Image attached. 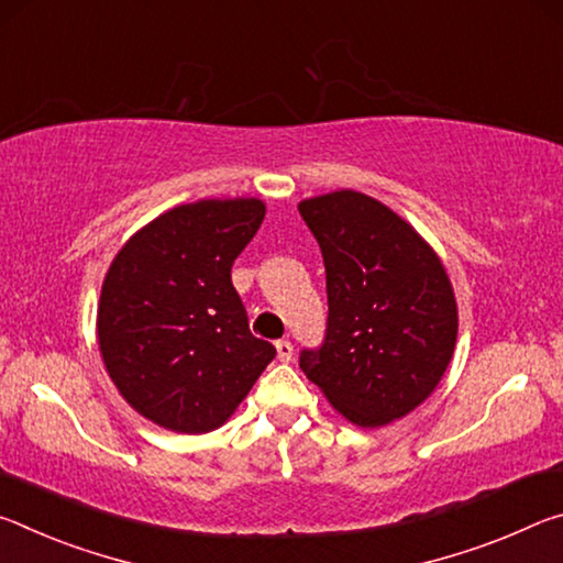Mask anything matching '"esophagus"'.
Instances as JSON below:
<instances>
[{"label":"esophagus","mask_w":563,"mask_h":563,"mask_svg":"<svg viewBox=\"0 0 563 563\" xmlns=\"http://www.w3.org/2000/svg\"><path fill=\"white\" fill-rule=\"evenodd\" d=\"M275 350H278V360L280 362H290L292 360V342L290 340H278V342H275Z\"/></svg>","instance_id":"obj_1"}]
</instances>
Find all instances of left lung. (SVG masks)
<instances>
[{"instance_id": "obj_1", "label": "left lung", "mask_w": 563, "mask_h": 563, "mask_svg": "<svg viewBox=\"0 0 563 563\" xmlns=\"http://www.w3.org/2000/svg\"><path fill=\"white\" fill-rule=\"evenodd\" d=\"M320 245L328 325L300 369L360 427H383L440 385L456 342V302L437 253L409 223L357 190L298 206Z\"/></svg>"}]
</instances>
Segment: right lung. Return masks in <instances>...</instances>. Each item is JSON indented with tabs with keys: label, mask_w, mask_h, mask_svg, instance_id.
Wrapping results in <instances>:
<instances>
[{
	"label": "right lung",
	"mask_w": 563,
	"mask_h": 563,
	"mask_svg": "<svg viewBox=\"0 0 563 563\" xmlns=\"http://www.w3.org/2000/svg\"><path fill=\"white\" fill-rule=\"evenodd\" d=\"M258 198L198 201L121 247L101 288L99 347L123 399L166 430L221 427L275 357L231 280L263 223Z\"/></svg>",
	"instance_id": "obj_1"
}]
</instances>
